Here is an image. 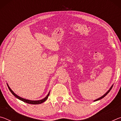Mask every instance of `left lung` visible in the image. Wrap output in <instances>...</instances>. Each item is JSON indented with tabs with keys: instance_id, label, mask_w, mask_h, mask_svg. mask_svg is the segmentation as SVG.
<instances>
[{
	"instance_id": "obj_1",
	"label": "left lung",
	"mask_w": 121,
	"mask_h": 121,
	"mask_svg": "<svg viewBox=\"0 0 121 121\" xmlns=\"http://www.w3.org/2000/svg\"><path fill=\"white\" fill-rule=\"evenodd\" d=\"M112 86H113V85H112V86H111V87H110V89L109 90H108V91L107 92H106L105 94V95H104L103 96H102V97H100V98H98V99H96V100H95V101H98V100H100V99H102V98H104V97H105V96L106 95H107V94L108 93H109V91H110V90H111V89H112Z\"/></svg>"
}]
</instances>
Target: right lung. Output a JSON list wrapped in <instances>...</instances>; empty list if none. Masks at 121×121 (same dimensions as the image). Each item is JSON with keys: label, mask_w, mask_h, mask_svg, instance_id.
<instances>
[{"label": "right lung", "mask_w": 121, "mask_h": 121, "mask_svg": "<svg viewBox=\"0 0 121 121\" xmlns=\"http://www.w3.org/2000/svg\"><path fill=\"white\" fill-rule=\"evenodd\" d=\"M8 87H9V91H11V92L13 94V95L15 96L16 98H17V99H19V100H21V101H23L24 102H26V103H28V104H33V105H37V104H42L43 102H44V101H45L46 100H47V99L48 98V97L49 95H50V92L48 93V95L46 96V97L44 98L42 100H37V101H32V100H27V99H23V98H21L19 96H18L17 95H16L15 93H14V92L12 91V90L11 89V88L9 87V86L8 85Z\"/></svg>", "instance_id": "right-lung-1"}]
</instances>
